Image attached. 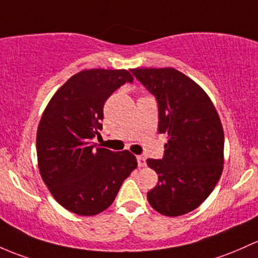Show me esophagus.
I'll use <instances>...</instances> for the list:
<instances>
[{
  "instance_id": "1",
  "label": "esophagus",
  "mask_w": 258,
  "mask_h": 258,
  "mask_svg": "<svg viewBox=\"0 0 258 258\" xmlns=\"http://www.w3.org/2000/svg\"><path fill=\"white\" fill-rule=\"evenodd\" d=\"M137 164L140 168H142V166H146V158L143 157V155H137Z\"/></svg>"
}]
</instances>
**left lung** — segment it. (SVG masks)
<instances>
[{
    "label": "left lung",
    "mask_w": 258,
    "mask_h": 258,
    "mask_svg": "<svg viewBox=\"0 0 258 258\" xmlns=\"http://www.w3.org/2000/svg\"><path fill=\"white\" fill-rule=\"evenodd\" d=\"M134 76L157 99L159 134L168 135L161 159L147 165L158 183L147 194L163 216L196 209L216 187L224 163V132L205 90L175 69H135Z\"/></svg>",
    "instance_id": "obj_1"
}]
</instances>
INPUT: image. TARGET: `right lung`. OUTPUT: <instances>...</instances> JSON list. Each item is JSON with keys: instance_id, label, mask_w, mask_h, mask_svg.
Masks as SVG:
<instances>
[{"instance_id": "1", "label": "right lung", "mask_w": 258, "mask_h": 258, "mask_svg": "<svg viewBox=\"0 0 258 258\" xmlns=\"http://www.w3.org/2000/svg\"><path fill=\"white\" fill-rule=\"evenodd\" d=\"M134 77L126 70H86L72 76L47 104L36 134L40 175L53 198L72 213L95 216L114 202L137 168L128 151L92 142L103 130L107 98Z\"/></svg>"}]
</instances>
